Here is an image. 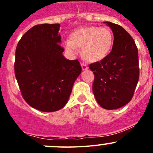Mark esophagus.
<instances>
[{"mask_svg":"<svg viewBox=\"0 0 153 153\" xmlns=\"http://www.w3.org/2000/svg\"><path fill=\"white\" fill-rule=\"evenodd\" d=\"M81 68H82L83 70H86V69H88V66L86 64L81 63Z\"/></svg>","mask_w":153,"mask_h":153,"instance_id":"1","label":"esophagus"}]
</instances>
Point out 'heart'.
<instances>
[{
  "label": "heart",
  "instance_id": "1",
  "mask_svg": "<svg viewBox=\"0 0 153 153\" xmlns=\"http://www.w3.org/2000/svg\"><path fill=\"white\" fill-rule=\"evenodd\" d=\"M113 35L108 28L84 27L72 32L70 39L64 42V48L70 55L78 53L82 48L84 58L91 62H97L105 58L112 49Z\"/></svg>",
  "mask_w": 153,
  "mask_h": 153
}]
</instances>
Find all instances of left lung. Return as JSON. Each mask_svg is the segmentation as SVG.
<instances>
[{
    "label": "left lung",
    "instance_id": "obj_1",
    "mask_svg": "<svg viewBox=\"0 0 153 153\" xmlns=\"http://www.w3.org/2000/svg\"><path fill=\"white\" fill-rule=\"evenodd\" d=\"M104 23L113 32L112 51L89 67L95 75L92 91L98 104L106 109H115L128 104L133 96L139 79L138 52L133 38L123 27Z\"/></svg>",
    "mask_w": 153,
    "mask_h": 153
}]
</instances>
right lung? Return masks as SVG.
<instances>
[{"label": "right lung", "instance_id": "right-lung-1", "mask_svg": "<svg viewBox=\"0 0 153 153\" xmlns=\"http://www.w3.org/2000/svg\"><path fill=\"white\" fill-rule=\"evenodd\" d=\"M59 24H38L29 29L15 51V74L26 102L42 112H55L67 103L81 72L78 60L63 55Z\"/></svg>", "mask_w": 153, "mask_h": 153}]
</instances>
